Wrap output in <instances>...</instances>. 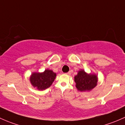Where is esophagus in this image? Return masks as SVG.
Here are the masks:
<instances>
[{
	"instance_id": "esophagus-1",
	"label": "esophagus",
	"mask_w": 125,
	"mask_h": 125,
	"mask_svg": "<svg viewBox=\"0 0 125 125\" xmlns=\"http://www.w3.org/2000/svg\"><path fill=\"white\" fill-rule=\"evenodd\" d=\"M66 74H67V75H70V74H71V72H67V73H66Z\"/></svg>"
}]
</instances>
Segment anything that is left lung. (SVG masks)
I'll return each instance as SVG.
<instances>
[{
  "label": "left lung",
  "instance_id": "1",
  "mask_svg": "<svg viewBox=\"0 0 125 125\" xmlns=\"http://www.w3.org/2000/svg\"><path fill=\"white\" fill-rule=\"evenodd\" d=\"M74 82L78 91H90L97 85V76L95 74H88L83 70H81L74 76Z\"/></svg>",
  "mask_w": 125,
  "mask_h": 125
}]
</instances>
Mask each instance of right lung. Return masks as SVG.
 Returning <instances> with one entry per match:
<instances>
[{
    "label": "right lung",
    "instance_id": "1",
    "mask_svg": "<svg viewBox=\"0 0 125 125\" xmlns=\"http://www.w3.org/2000/svg\"><path fill=\"white\" fill-rule=\"evenodd\" d=\"M56 74L51 70L46 69L42 73H32L30 77L32 85L39 90H43L50 87L56 78Z\"/></svg>",
    "mask_w": 125,
    "mask_h": 125
}]
</instances>
